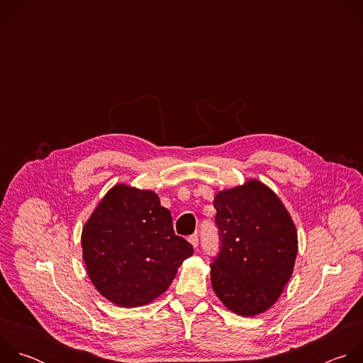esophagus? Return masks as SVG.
I'll use <instances>...</instances> for the list:
<instances>
[{
	"label": "esophagus",
	"instance_id": "34e87169",
	"mask_svg": "<svg viewBox=\"0 0 363 363\" xmlns=\"http://www.w3.org/2000/svg\"><path fill=\"white\" fill-rule=\"evenodd\" d=\"M188 241L192 244V247H198V241H199V238H198V234H192V235H189L188 237Z\"/></svg>",
	"mask_w": 363,
	"mask_h": 363
}]
</instances>
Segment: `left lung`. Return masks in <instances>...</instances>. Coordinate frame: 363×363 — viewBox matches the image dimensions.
<instances>
[{
    "instance_id": "8db88e82",
    "label": "left lung",
    "mask_w": 363,
    "mask_h": 363,
    "mask_svg": "<svg viewBox=\"0 0 363 363\" xmlns=\"http://www.w3.org/2000/svg\"><path fill=\"white\" fill-rule=\"evenodd\" d=\"M218 254L211 284L234 313H263L290 280L297 254L296 227L279 196L255 179L216 195Z\"/></svg>"
}]
</instances>
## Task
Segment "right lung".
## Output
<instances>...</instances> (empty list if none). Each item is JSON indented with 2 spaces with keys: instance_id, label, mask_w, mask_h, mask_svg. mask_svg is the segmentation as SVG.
I'll use <instances>...</instances> for the list:
<instances>
[{
  "instance_id": "1",
  "label": "right lung",
  "mask_w": 363,
  "mask_h": 363,
  "mask_svg": "<svg viewBox=\"0 0 363 363\" xmlns=\"http://www.w3.org/2000/svg\"><path fill=\"white\" fill-rule=\"evenodd\" d=\"M82 247L91 283L121 307L147 304L162 294L194 252L175 234L157 194L122 184L97 205L83 228Z\"/></svg>"
}]
</instances>
